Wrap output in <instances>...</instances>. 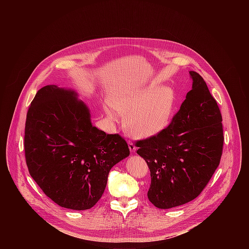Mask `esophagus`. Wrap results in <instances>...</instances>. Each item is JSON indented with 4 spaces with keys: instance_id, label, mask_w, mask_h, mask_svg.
<instances>
[{
    "instance_id": "1",
    "label": "esophagus",
    "mask_w": 249,
    "mask_h": 249,
    "mask_svg": "<svg viewBox=\"0 0 249 249\" xmlns=\"http://www.w3.org/2000/svg\"><path fill=\"white\" fill-rule=\"evenodd\" d=\"M128 147H129V150H130L131 153H134V152L136 151V149H137L136 146L132 143V142H130V141L128 142Z\"/></svg>"
}]
</instances>
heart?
I'll list each match as a JSON object with an SVG mask.
<instances>
[{
    "instance_id": "b5f03b06",
    "label": "heart",
    "mask_w": 249,
    "mask_h": 249,
    "mask_svg": "<svg viewBox=\"0 0 249 249\" xmlns=\"http://www.w3.org/2000/svg\"><path fill=\"white\" fill-rule=\"evenodd\" d=\"M104 110L110 119L116 111L122 115L125 131L135 138L147 139L160 134L169 125L176 104V93L167 86L152 84L145 87L114 90Z\"/></svg>"
}]
</instances>
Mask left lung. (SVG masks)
<instances>
[{"label": "left lung", "mask_w": 249, "mask_h": 249, "mask_svg": "<svg viewBox=\"0 0 249 249\" xmlns=\"http://www.w3.org/2000/svg\"><path fill=\"white\" fill-rule=\"evenodd\" d=\"M192 89L167 128L135 146L151 171L148 198L160 209L186 204L203 191L220 164L222 114L204 79L189 72Z\"/></svg>", "instance_id": "left-lung-1"}]
</instances>
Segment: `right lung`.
<instances>
[{
  "mask_svg": "<svg viewBox=\"0 0 249 249\" xmlns=\"http://www.w3.org/2000/svg\"><path fill=\"white\" fill-rule=\"evenodd\" d=\"M29 174L61 207L88 210L101 198L113 165L130 155L118 134L92 126L75 90L50 85L31 101L24 131Z\"/></svg>",
  "mask_w": 249,
  "mask_h": 249,
  "instance_id": "obj_1",
  "label": "right lung"
}]
</instances>
